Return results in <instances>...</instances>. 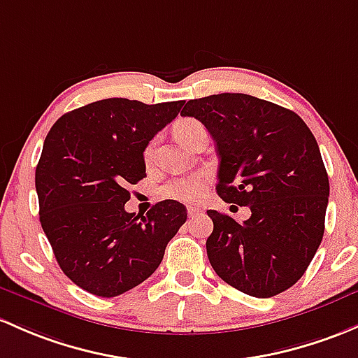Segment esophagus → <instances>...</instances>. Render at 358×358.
Instances as JSON below:
<instances>
[{
  "mask_svg": "<svg viewBox=\"0 0 358 358\" xmlns=\"http://www.w3.org/2000/svg\"><path fill=\"white\" fill-rule=\"evenodd\" d=\"M187 213H189V217H195L197 214H201L202 210L199 208H189V209H187Z\"/></svg>",
  "mask_w": 358,
  "mask_h": 358,
  "instance_id": "esophagus-1",
  "label": "esophagus"
}]
</instances>
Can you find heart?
<instances>
[{
	"instance_id": "b5f03b06",
	"label": "heart",
	"mask_w": 358,
	"mask_h": 358,
	"mask_svg": "<svg viewBox=\"0 0 358 358\" xmlns=\"http://www.w3.org/2000/svg\"><path fill=\"white\" fill-rule=\"evenodd\" d=\"M206 131L202 123H199L197 120H182L175 125V134L178 137L180 142H183L185 145H194L195 138H197L199 134ZM154 145H156V141H152L145 149V159H150L154 154ZM206 187V178L202 175H189L182 176V178H175L171 182H168L166 185H163L161 189V195L164 199H173V201L180 202H192L202 194Z\"/></svg>"
}]
</instances>
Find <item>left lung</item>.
I'll return each instance as SVG.
<instances>
[{"mask_svg":"<svg viewBox=\"0 0 358 358\" xmlns=\"http://www.w3.org/2000/svg\"><path fill=\"white\" fill-rule=\"evenodd\" d=\"M216 142V190L248 206L238 223L209 209L206 248L213 269L233 288L269 299L296 283L324 235L329 180L315 137L296 113L248 94H214L182 110Z\"/></svg>","mask_w":358,"mask_h":358,"instance_id":"obj_1","label":"left lung"}]
</instances>
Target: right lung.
Instances as JSON below:
<instances>
[{
    "mask_svg": "<svg viewBox=\"0 0 358 358\" xmlns=\"http://www.w3.org/2000/svg\"><path fill=\"white\" fill-rule=\"evenodd\" d=\"M182 106L96 101L65 113L44 141L36 168L41 227L63 273L92 295L110 299L148 280L187 221L185 206L171 199L145 216L125 210L129 185L145 176V148Z\"/></svg>",
    "mask_w": 358,
    "mask_h": 358,
    "instance_id": "add662e5",
    "label": "right lung"
}]
</instances>
